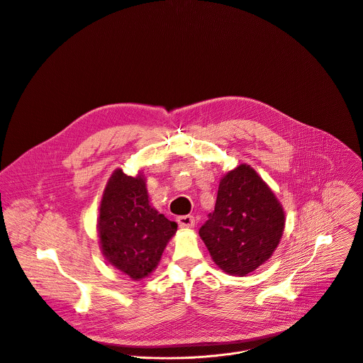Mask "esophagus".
Masks as SVG:
<instances>
[{"label":"esophagus","instance_id":"esophagus-1","mask_svg":"<svg viewBox=\"0 0 363 363\" xmlns=\"http://www.w3.org/2000/svg\"><path fill=\"white\" fill-rule=\"evenodd\" d=\"M177 223L181 228H192L195 225V218L194 216H179L177 218Z\"/></svg>","mask_w":363,"mask_h":363}]
</instances>
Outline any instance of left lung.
I'll use <instances>...</instances> for the list:
<instances>
[{
    "label": "left lung",
    "mask_w": 363,
    "mask_h": 363,
    "mask_svg": "<svg viewBox=\"0 0 363 363\" xmlns=\"http://www.w3.org/2000/svg\"><path fill=\"white\" fill-rule=\"evenodd\" d=\"M285 230V211L274 191L248 164L225 172L215 212L199 235L218 268L247 277L275 252Z\"/></svg>",
    "instance_id": "left-lung-1"
}]
</instances>
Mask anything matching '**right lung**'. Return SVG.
I'll return each instance as SVG.
<instances>
[{"label": "right lung", "mask_w": 363, "mask_h": 363, "mask_svg": "<svg viewBox=\"0 0 363 363\" xmlns=\"http://www.w3.org/2000/svg\"><path fill=\"white\" fill-rule=\"evenodd\" d=\"M177 223L148 201L145 177L116 168L102 194L98 216L99 248L106 262L133 281L147 278L158 265Z\"/></svg>", "instance_id": "right-lung-1"}]
</instances>
